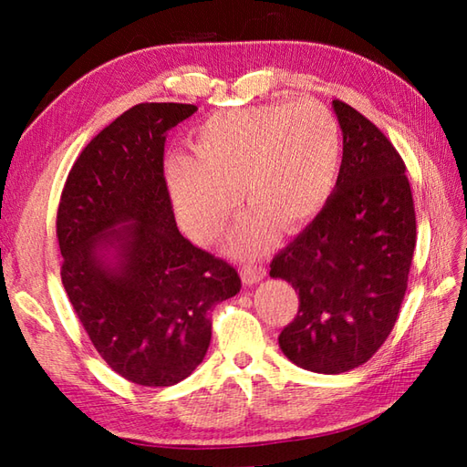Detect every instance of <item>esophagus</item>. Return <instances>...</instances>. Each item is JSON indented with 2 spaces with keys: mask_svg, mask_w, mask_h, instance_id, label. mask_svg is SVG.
Returning <instances> with one entry per match:
<instances>
[{
  "mask_svg": "<svg viewBox=\"0 0 467 467\" xmlns=\"http://www.w3.org/2000/svg\"><path fill=\"white\" fill-rule=\"evenodd\" d=\"M265 276H266V271H265V266H261V265L244 266V269L241 271V279H243V283H244V285H249V286H253V285H256L259 281H263Z\"/></svg>",
  "mask_w": 467,
  "mask_h": 467,
  "instance_id": "esophagus-1",
  "label": "esophagus"
}]
</instances>
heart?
I'll list each match as a JSON object with an SVG mask.
<instances>
[{"instance_id":"heart-1","label":"heart","mask_w":467,"mask_h":467,"mask_svg":"<svg viewBox=\"0 0 467 467\" xmlns=\"http://www.w3.org/2000/svg\"><path fill=\"white\" fill-rule=\"evenodd\" d=\"M341 138L321 104L299 100L218 110L191 134V156L171 152L162 174L184 231L214 241L239 204L251 214L231 236V251L259 253L271 226L299 231L321 211L337 181Z\"/></svg>"}]
</instances>
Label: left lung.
<instances>
[{"label": "left lung", "instance_id": "obj_1", "mask_svg": "<svg viewBox=\"0 0 467 467\" xmlns=\"http://www.w3.org/2000/svg\"><path fill=\"white\" fill-rule=\"evenodd\" d=\"M343 158L331 196L271 263L273 279L299 293L279 335L289 361L337 375L369 361L391 333L408 289L415 211L405 164L385 134L333 100Z\"/></svg>", "mask_w": 467, "mask_h": 467}]
</instances>
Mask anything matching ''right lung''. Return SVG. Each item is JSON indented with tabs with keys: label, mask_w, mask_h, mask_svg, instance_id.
Here are the masks:
<instances>
[{
	"label": "right lung",
	"mask_w": 467,
	"mask_h": 467,
	"mask_svg": "<svg viewBox=\"0 0 467 467\" xmlns=\"http://www.w3.org/2000/svg\"><path fill=\"white\" fill-rule=\"evenodd\" d=\"M194 104H138L88 144L57 208L62 283L96 351L124 379H186L211 345L208 311L241 291L231 265L178 231L162 156Z\"/></svg>",
	"instance_id": "right-lung-1"
}]
</instances>
